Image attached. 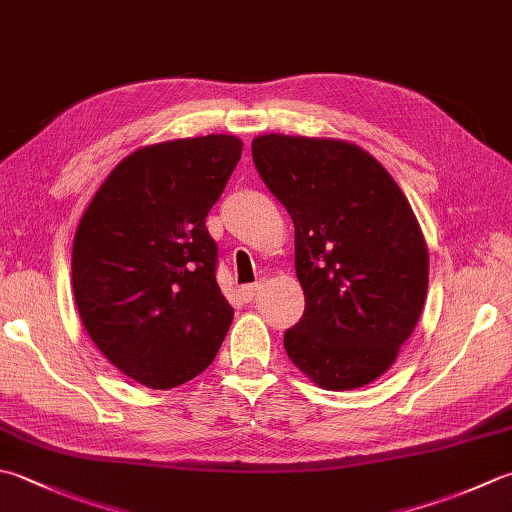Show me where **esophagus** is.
I'll return each mask as SVG.
<instances>
[{
	"mask_svg": "<svg viewBox=\"0 0 512 512\" xmlns=\"http://www.w3.org/2000/svg\"><path fill=\"white\" fill-rule=\"evenodd\" d=\"M262 288L259 284H248V286H242L239 288V295L244 297V302H250V299H253L255 295H257V290Z\"/></svg>",
	"mask_w": 512,
	"mask_h": 512,
	"instance_id": "1",
	"label": "esophagus"
}]
</instances>
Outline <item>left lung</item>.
I'll use <instances>...</instances> for the list:
<instances>
[{"mask_svg": "<svg viewBox=\"0 0 512 512\" xmlns=\"http://www.w3.org/2000/svg\"><path fill=\"white\" fill-rule=\"evenodd\" d=\"M253 159L295 224L306 308L284 335L288 357L319 388L375 382L413 335L428 293V246L404 190L344 139L257 135Z\"/></svg>", "mask_w": 512, "mask_h": 512, "instance_id": "obj_1", "label": "left lung"}]
</instances>
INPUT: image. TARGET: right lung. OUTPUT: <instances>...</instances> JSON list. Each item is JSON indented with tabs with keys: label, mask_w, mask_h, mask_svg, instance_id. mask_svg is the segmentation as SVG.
<instances>
[{
	"label": "right lung",
	"mask_w": 512,
	"mask_h": 512,
	"mask_svg": "<svg viewBox=\"0 0 512 512\" xmlns=\"http://www.w3.org/2000/svg\"><path fill=\"white\" fill-rule=\"evenodd\" d=\"M235 135L137 148L90 199L73 242V295L110 364L155 390L213 362L233 322L206 215L242 157Z\"/></svg>",
	"instance_id": "right-lung-1"
}]
</instances>
